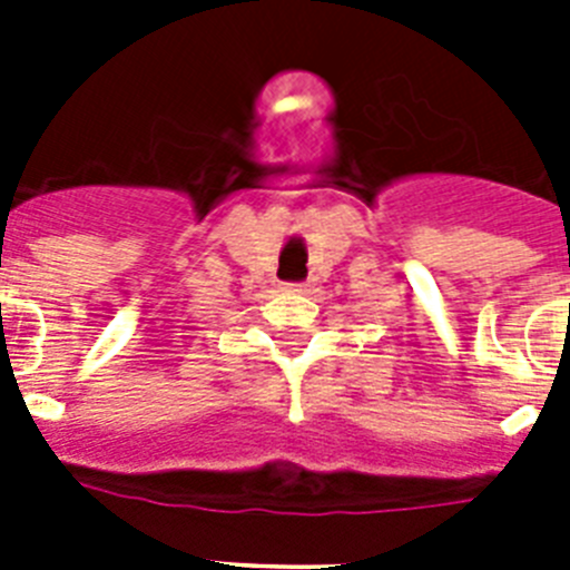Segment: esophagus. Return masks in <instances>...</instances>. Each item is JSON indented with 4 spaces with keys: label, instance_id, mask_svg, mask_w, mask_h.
I'll return each mask as SVG.
<instances>
[{
    "label": "esophagus",
    "instance_id": "obj_1",
    "mask_svg": "<svg viewBox=\"0 0 570 570\" xmlns=\"http://www.w3.org/2000/svg\"><path fill=\"white\" fill-rule=\"evenodd\" d=\"M282 288H285V291H308V285H302V282H285Z\"/></svg>",
    "mask_w": 570,
    "mask_h": 570
}]
</instances>
